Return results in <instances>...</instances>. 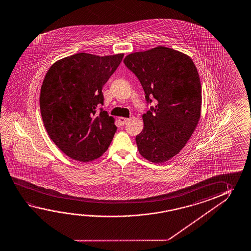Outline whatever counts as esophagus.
Listing matches in <instances>:
<instances>
[{"instance_id":"1","label":"esophagus","mask_w":251,"mask_h":251,"mask_svg":"<svg viewBox=\"0 0 251 251\" xmlns=\"http://www.w3.org/2000/svg\"><path fill=\"white\" fill-rule=\"evenodd\" d=\"M128 120L129 119L126 118V117H119V123L121 124V125H124Z\"/></svg>"}]
</instances>
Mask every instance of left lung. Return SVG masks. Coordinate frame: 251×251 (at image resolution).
Masks as SVG:
<instances>
[{
	"instance_id": "obj_1",
	"label": "left lung",
	"mask_w": 251,
	"mask_h": 251,
	"mask_svg": "<svg viewBox=\"0 0 251 251\" xmlns=\"http://www.w3.org/2000/svg\"><path fill=\"white\" fill-rule=\"evenodd\" d=\"M124 62L139 79L147 102L156 100L143 115L138 151L155 164L170 160L185 147L201 118L197 68L188 55L165 46L128 54Z\"/></svg>"
}]
</instances>
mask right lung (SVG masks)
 Wrapping results in <instances>:
<instances>
[{
    "label": "right lung",
    "mask_w": 251,
    "mask_h": 251,
    "mask_svg": "<svg viewBox=\"0 0 251 251\" xmlns=\"http://www.w3.org/2000/svg\"><path fill=\"white\" fill-rule=\"evenodd\" d=\"M124 53L74 54L50 67L40 91V111L50 139L66 156L79 162L97 159L114 137L115 118L103 105L102 86L119 66Z\"/></svg>",
    "instance_id": "obj_1"
}]
</instances>
